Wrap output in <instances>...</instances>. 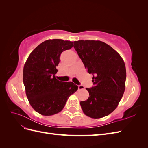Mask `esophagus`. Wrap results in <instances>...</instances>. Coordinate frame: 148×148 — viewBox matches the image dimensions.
Here are the masks:
<instances>
[{"label":"esophagus","mask_w":148,"mask_h":148,"mask_svg":"<svg viewBox=\"0 0 148 148\" xmlns=\"http://www.w3.org/2000/svg\"><path fill=\"white\" fill-rule=\"evenodd\" d=\"M84 89V87L83 86V85H79L78 86V89L79 90H83V89Z\"/></svg>","instance_id":"esophagus-1"}]
</instances>
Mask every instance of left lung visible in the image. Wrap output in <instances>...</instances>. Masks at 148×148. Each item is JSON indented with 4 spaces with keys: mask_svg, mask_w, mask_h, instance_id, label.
Returning <instances> with one entry per match:
<instances>
[{
    "mask_svg": "<svg viewBox=\"0 0 148 148\" xmlns=\"http://www.w3.org/2000/svg\"><path fill=\"white\" fill-rule=\"evenodd\" d=\"M73 47L89 74L94 86L86 88L89 96L80 102L83 113L100 119L117 108L125 89L126 69L119 53L106 43L94 40L74 41Z\"/></svg>",
    "mask_w": 148,
    "mask_h": 148,
    "instance_id": "left-lung-1",
    "label": "left lung"
}]
</instances>
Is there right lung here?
<instances>
[{"instance_id":"1","label":"right lung","mask_w":148,"mask_h":148,"mask_svg":"<svg viewBox=\"0 0 148 148\" xmlns=\"http://www.w3.org/2000/svg\"><path fill=\"white\" fill-rule=\"evenodd\" d=\"M73 42L48 39L31 52L23 68V83L30 105L38 113L49 116L64 109L69 97L77 91L73 82H60L55 75L61 53Z\"/></svg>"}]
</instances>
